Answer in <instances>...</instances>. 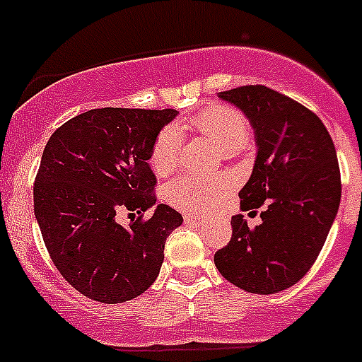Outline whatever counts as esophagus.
<instances>
[{
    "label": "esophagus",
    "instance_id": "esophagus-1",
    "mask_svg": "<svg viewBox=\"0 0 362 362\" xmlns=\"http://www.w3.org/2000/svg\"><path fill=\"white\" fill-rule=\"evenodd\" d=\"M185 221L187 223H203V216H199V214H185Z\"/></svg>",
    "mask_w": 362,
    "mask_h": 362
}]
</instances>
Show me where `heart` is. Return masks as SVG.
<instances>
[{
    "label": "heart",
    "instance_id": "obj_1",
    "mask_svg": "<svg viewBox=\"0 0 362 362\" xmlns=\"http://www.w3.org/2000/svg\"><path fill=\"white\" fill-rule=\"evenodd\" d=\"M194 130L216 141L225 152L233 153L248 143L250 129L241 112L225 105H210L199 114L177 127H166L159 132L150 152V165L158 175L174 172L181 159V132ZM232 183L226 177L209 179L203 175H181L166 187V199L174 206L188 212H204L228 196Z\"/></svg>",
    "mask_w": 362,
    "mask_h": 362
}]
</instances>
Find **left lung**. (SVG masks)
I'll return each mask as SVG.
<instances>
[{"mask_svg": "<svg viewBox=\"0 0 362 362\" xmlns=\"http://www.w3.org/2000/svg\"><path fill=\"white\" fill-rule=\"evenodd\" d=\"M255 132L257 158L241 188V209L264 204L250 228L232 217V239L216 252L221 276L250 293H277L315 263L341 203V172L330 134L312 110L263 85L219 92Z\"/></svg>", "mask_w": 362, "mask_h": 362, "instance_id": "left-lung-1", "label": "left lung"}]
</instances>
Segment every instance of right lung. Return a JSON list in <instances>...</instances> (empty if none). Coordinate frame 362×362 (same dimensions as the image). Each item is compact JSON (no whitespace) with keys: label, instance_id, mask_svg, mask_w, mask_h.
I'll list each match as a JSON object with an SVG mask.
<instances>
[{"label":"right lung","instance_id":"add662e5","mask_svg":"<svg viewBox=\"0 0 362 362\" xmlns=\"http://www.w3.org/2000/svg\"><path fill=\"white\" fill-rule=\"evenodd\" d=\"M177 110L94 108L50 136L34 181V214L52 263L88 299L116 305L156 281L165 241L183 223L156 204L153 141ZM138 214L129 227L115 214Z\"/></svg>","mask_w":362,"mask_h":362}]
</instances>
